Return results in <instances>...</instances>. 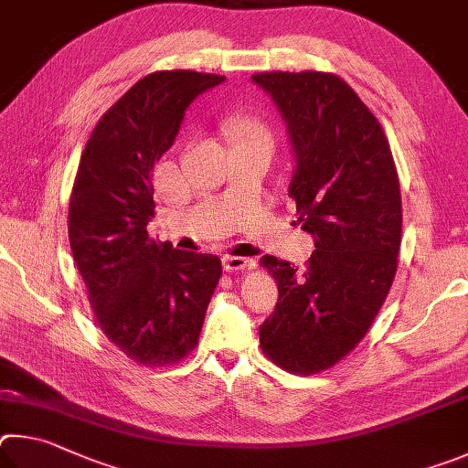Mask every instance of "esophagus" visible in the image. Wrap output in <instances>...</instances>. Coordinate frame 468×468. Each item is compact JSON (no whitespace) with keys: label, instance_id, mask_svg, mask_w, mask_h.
Listing matches in <instances>:
<instances>
[{"label":"esophagus","instance_id":"esophagus-1","mask_svg":"<svg viewBox=\"0 0 468 468\" xmlns=\"http://www.w3.org/2000/svg\"><path fill=\"white\" fill-rule=\"evenodd\" d=\"M221 263H224L226 271L234 273V271H244V269H250L252 265H255V261H252V259H244V257H232V255H228V257H224V261H221Z\"/></svg>","mask_w":468,"mask_h":468}]
</instances>
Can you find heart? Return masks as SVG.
Instances as JSON below:
<instances>
[{
	"mask_svg": "<svg viewBox=\"0 0 468 468\" xmlns=\"http://www.w3.org/2000/svg\"><path fill=\"white\" fill-rule=\"evenodd\" d=\"M229 133H232L236 139H249V137H265L263 127L259 125L257 121L252 119H236L228 125Z\"/></svg>",
	"mask_w": 468,
	"mask_h": 468,
	"instance_id": "heart-1",
	"label": "heart"
}]
</instances>
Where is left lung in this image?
<instances>
[{"label":"left lung","instance_id":"left-lung-1","mask_svg":"<svg viewBox=\"0 0 468 468\" xmlns=\"http://www.w3.org/2000/svg\"><path fill=\"white\" fill-rule=\"evenodd\" d=\"M250 80L285 122L288 193L314 242L306 269L261 259L280 292L259 326L261 347L277 366L308 376L346 357L384 304L403 224L399 176L380 122L341 78L269 71Z\"/></svg>","mask_w":468,"mask_h":468}]
</instances>
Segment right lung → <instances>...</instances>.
<instances>
[{
	"instance_id": "obj_1",
	"label": "right lung",
	"mask_w": 468,
	"mask_h": 468,
	"mask_svg": "<svg viewBox=\"0 0 468 468\" xmlns=\"http://www.w3.org/2000/svg\"><path fill=\"white\" fill-rule=\"evenodd\" d=\"M224 76L155 71L98 121L69 201V244L98 326L144 366L175 364L197 346L221 275L216 255L178 250L147 236L152 172L197 96Z\"/></svg>"
}]
</instances>
